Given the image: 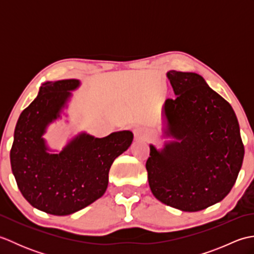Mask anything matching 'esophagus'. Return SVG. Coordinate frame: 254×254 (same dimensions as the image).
<instances>
[{"mask_svg": "<svg viewBox=\"0 0 254 254\" xmlns=\"http://www.w3.org/2000/svg\"><path fill=\"white\" fill-rule=\"evenodd\" d=\"M134 138L135 141H146L148 135H147V131L144 130L143 127H136L134 128Z\"/></svg>", "mask_w": 254, "mask_h": 254, "instance_id": "34e87169", "label": "esophagus"}]
</instances>
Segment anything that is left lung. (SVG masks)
<instances>
[{
    "label": "left lung",
    "instance_id": "left-lung-1",
    "mask_svg": "<svg viewBox=\"0 0 254 254\" xmlns=\"http://www.w3.org/2000/svg\"><path fill=\"white\" fill-rule=\"evenodd\" d=\"M175 99L164 106V147L149 145L146 161L154 196L183 212H197L222 201L241 169L245 147L229 102L196 73L169 71Z\"/></svg>",
    "mask_w": 254,
    "mask_h": 254
}]
</instances>
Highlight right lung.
Returning <instances> with one entry per match:
<instances>
[{
    "label": "right lung",
    "instance_id": "1",
    "mask_svg": "<svg viewBox=\"0 0 254 254\" xmlns=\"http://www.w3.org/2000/svg\"><path fill=\"white\" fill-rule=\"evenodd\" d=\"M78 79L42 84L36 99L20 113L10 149V166L23 196L48 214H73L104 195L113 161L130 147L131 131L98 138L82 132L61 152L48 147L44 134L61 118L79 87Z\"/></svg>",
    "mask_w": 254,
    "mask_h": 254
}]
</instances>
